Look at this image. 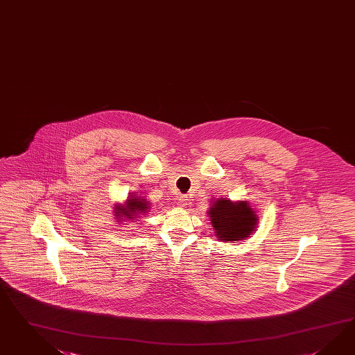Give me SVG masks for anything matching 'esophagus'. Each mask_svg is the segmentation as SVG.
I'll return each mask as SVG.
<instances>
[{"label":"esophagus","instance_id":"obj_1","mask_svg":"<svg viewBox=\"0 0 355 355\" xmlns=\"http://www.w3.org/2000/svg\"><path fill=\"white\" fill-rule=\"evenodd\" d=\"M178 200H180V205H181V207H186L187 202H189V198H187V195H181V196L178 198Z\"/></svg>","mask_w":355,"mask_h":355}]
</instances>
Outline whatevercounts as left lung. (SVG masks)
<instances>
[{"instance_id":"1","label":"left lung","mask_w":355,"mask_h":355,"mask_svg":"<svg viewBox=\"0 0 355 355\" xmlns=\"http://www.w3.org/2000/svg\"><path fill=\"white\" fill-rule=\"evenodd\" d=\"M211 222L218 239L238 241L248 238L257 225V214L247 202L220 199L209 209Z\"/></svg>"}]
</instances>
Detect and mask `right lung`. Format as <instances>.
Here are the masks:
<instances>
[{
    "instance_id": "right-lung-1",
    "label": "right lung",
    "mask_w": 355,
    "mask_h": 355,
    "mask_svg": "<svg viewBox=\"0 0 355 355\" xmlns=\"http://www.w3.org/2000/svg\"><path fill=\"white\" fill-rule=\"evenodd\" d=\"M146 200H139V199H129V200H126V205H125L123 209H120L119 211H116V214L119 216L120 213L121 214H124V216H128L129 218H132L133 216H137L138 213H142V211H146L148 207H147V204H146Z\"/></svg>"
}]
</instances>
